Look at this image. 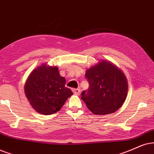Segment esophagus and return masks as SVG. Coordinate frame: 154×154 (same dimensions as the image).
<instances>
[{"label": "esophagus", "instance_id": "obj_1", "mask_svg": "<svg viewBox=\"0 0 154 154\" xmlns=\"http://www.w3.org/2000/svg\"><path fill=\"white\" fill-rule=\"evenodd\" d=\"M73 92L75 93V94L79 95V94H80V89H73Z\"/></svg>", "mask_w": 154, "mask_h": 154}]
</instances>
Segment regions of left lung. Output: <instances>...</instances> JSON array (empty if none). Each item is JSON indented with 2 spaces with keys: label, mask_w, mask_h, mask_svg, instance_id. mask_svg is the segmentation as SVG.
<instances>
[{
  "label": "left lung",
  "mask_w": 154,
  "mask_h": 154,
  "mask_svg": "<svg viewBox=\"0 0 154 154\" xmlns=\"http://www.w3.org/2000/svg\"><path fill=\"white\" fill-rule=\"evenodd\" d=\"M88 91L81 99L96 115H105L117 111L125 102L128 82L123 72L109 61L102 60L86 70Z\"/></svg>",
  "instance_id": "1"
}]
</instances>
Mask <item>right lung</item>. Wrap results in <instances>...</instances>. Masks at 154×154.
Listing matches in <instances>:
<instances>
[{
	"label": "right lung",
	"instance_id": "1",
	"mask_svg": "<svg viewBox=\"0 0 154 154\" xmlns=\"http://www.w3.org/2000/svg\"><path fill=\"white\" fill-rule=\"evenodd\" d=\"M65 82L57 67L43 63L29 75L24 87L25 96L37 112L50 115L59 112L73 94L71 89L65 87Z\"/></svg>",
	"mask_w": 154,
	"mask_h": 154
}]
</instances>
